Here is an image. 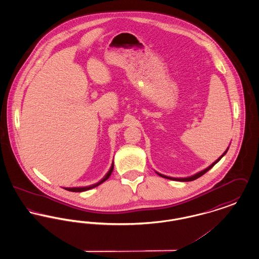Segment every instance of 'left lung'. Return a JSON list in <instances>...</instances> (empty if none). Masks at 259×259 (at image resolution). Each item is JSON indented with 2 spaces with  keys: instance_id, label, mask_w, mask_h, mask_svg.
Returning a JSON list of instances; mask_svg holds the SVG:
<instances>
[{
  "instance_id": "left-lung-1",
  "label": "left lung",
  "mask_w": 259,
  "mask_h": 259,
  "mask_svg": "<svg viewBox=\"0 0 259 259\" xmlns=\"http://www.w3.org/2000/svg\"><path fill=\"white\" fill-rule=\"evenodd\" d=\"M228 148H229V147L227 148V149L222 153V156H220V158L219 159H217V160L214 161L211 165H209V167L208 168H206L205 170H203V171H201V172H197V174H195V175H193V176H191V177H188V178H180V179H176V178H171V177H167V176H164V175H161V174H159V172H156V174L157 175H159L160 177H162V178H164V179H168V180H172V181H178V182H191V181H194V180H196V179H198V178H200L201 176H203L205 172H208L209 171V169H211L219 161L221 160L222 159V157L226 154V152H227V150H228Z\"/></svg>"
}]
</instances>
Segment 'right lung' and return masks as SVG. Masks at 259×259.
Here are the masks:
<instances>
[{"mask_svg": "<svg viewBox=\"0 0 259 259\" xmlns=\"http://www.w3.org/2000/svg\"><path fill=\"white\" fill-rule=\"evenodd\" d=\"M112 170H113V161H112V164H111V169L109 170V172L106 174V176L98 182L97 184H95V185H89V186H84V187H74V188H65L66 190H69V191H73V192H82V191H87V190H89V189H91V188H94V187H96V186H98V185H101V184H103L105 181H107L109 178H110V176L111 175V172H112Z\"/></svg>", "mask_w": 259, "mask_h": 259, "instance_id": "obj_1", "label": "right lung"}]
</instances>
